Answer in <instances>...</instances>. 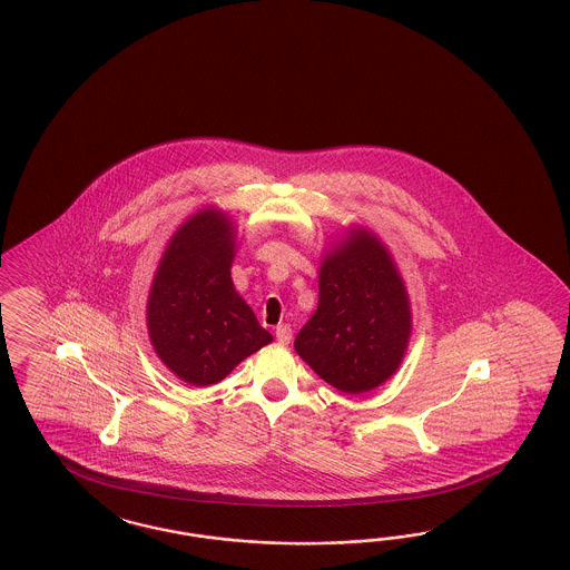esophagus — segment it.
<instances>
[{
  "mask_svg": "<svg viewBox=\"0 0 570 570\" xmlns=\"http://www.w3.org/2000/svg\"><path fill=\"white\" fill-rule=\"evenodd\" d=\"M275 338H277L279 345H288L293 341V328L288 324H279L275 328Z\"/></svg>",
  "mask_w": 570,
  "mask_h": 570,
  "instance_id": "1",
  "label": "esophagus"
}]
</instances>
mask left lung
I'll list each match as a JSON object with an SVG mask.
<instances>
[{"instance_id": "1", "label": "left lung", "mask_w": 570, "mask_h": 570, "mask_svg": "<svg viewBox=\"0 0 570 570\" xmlns=\"http://www.w3.org/2000/svg\"><path fill=\"white\" fill-rule=\"evenodd\" d=\"M413 333L411 298L387 246L352 227L322 256L317 309L295 350L343 393H366L400 368Z\"/></svg>"}]
</instances>
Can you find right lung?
Here are the masks:
<instances>
[{"instance_id":"add662e5","label":"right lung","mask_w":570,"mask_h":570,"mask_svg":"<svg viewBox=\"0 0 570 570\" xmlns=\"http://www.w3.org/2000/svg\"><path fill=\"white\" fill-rule=\"evenodd\" d=\"M236 225L208 206L178 225L157 263L147 298V331L157 357L194 387L223 381L242 360L269 345L232 279Z\"/></svg>"}]
</instances>
